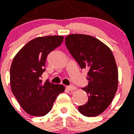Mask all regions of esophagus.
I'll list each match as a JSON object with an SVG mask.
<instances>
[{"mask_svg": "<svg viewBox=\"0 0 134 134\" xmlns=\"http://www.w3.org/2000/svg\"><path fill=\"white\" fill-rule=\"evenodd\" d=\"M67 89L69 90H70V91H72V90H76L77 88H76V86H74V85H71V86H67Z\"/></svg>", "mask_w": 134, "mask_h": 134, "instance_id": "1", "label": "esophagus"}]
</instances>
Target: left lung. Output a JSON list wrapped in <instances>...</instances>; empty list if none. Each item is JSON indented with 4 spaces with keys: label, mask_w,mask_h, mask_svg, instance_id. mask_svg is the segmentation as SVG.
Listing matches in <instances>:
<instances>
[{
    "label": "left lung",
    "mask_w": 134,
    "mask_h": 134,
    "mask_svg": "<svg viewBox=\"0 0 134 134\" xmlns=\"http://www.w3.org/2000/svg\"><path fill=\"white\" fill-rule=\"evenodd\" d=\"M65 45L81 69L88 71L89 83L82 88L88 101L79 106V111L84 116H97L108 108L118 90V71L113 54L105 44L87 35H69Z\"/></svg>",
    "instance_id": "obj_1"
}]
</instances>
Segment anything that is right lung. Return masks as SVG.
<instances>
[{"mask_svg": "<svg viewBox=\"0 0 134 134\" xmlns=\"http://www.w3.org/2000/svg\"><path fill=\"white\" fill-rule=\"evenodd\" d=\"M63 36L39 37L28 42L14 58L10 67V86L12 93L28 114L44 116L52 108L65 86L41 80L45 71L46 57L58 47Z\"/></svg>", "mask_w": 134, "mask_h": 134, "instance_id": "right-lung-1", "label": "right lung"}]
</instances>
